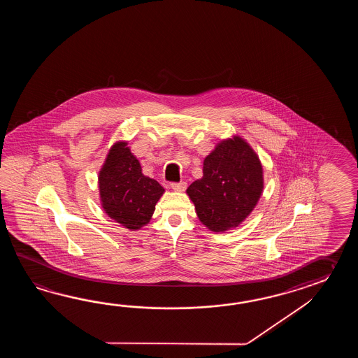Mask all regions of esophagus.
Segmentation results:
<instances>
[{
	"label": "esophagus",
	"mask_w": 358,
	"mask_h": 358,
	"mask_svg": "<svg viewBox=\"0 0 358 358\" xmlns=\"http://www.w3.org/2000/svg\"><path fill=\"white\" fill-rule=\"evenodd\" d=\"M170 187H171V189L176 190V192H182V190H185V188H187V182H171Z\"/></svg>",
	"instance_id": "34e87169"
}]
</instances>
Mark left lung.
Here are the masks:
<instances>
[{
  "label": "left lung",
  "instance_id": "left-lung-1",
  "mask_svg": "<svg viewBox=\"0 0 358 358\" xmlns=\"http://www.w3.org/2000/svg\"><path fill=\"white\" fill-rule=\"evenodd\" d=\"M264 190L259 156L243 138L221 141L203 161V176L187 193L199 221L213 231L236 228L253 211Z\"/></svg>",
  "mask_w": 358,
  "mask_h": 358
}]
</instances>
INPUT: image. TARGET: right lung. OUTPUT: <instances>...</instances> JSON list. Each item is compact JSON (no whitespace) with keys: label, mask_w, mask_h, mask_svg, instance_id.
I'll return each mask as SVG.
<instances>
[{"label":"right lung","mask_w":358,"mask_h":358,"mask_svg":"<svg viewBox=\"0 0 358 358\" xmlns=\"http://www.w3.org/2000/svg\"><path fill=\"white\" fill-rule=\"evenodd\" d=\"M127 142H116L99 174V198L105 213L129 230L143 228L165 189L142 174Z\"/></svg>","instance_id":"add662e5"}]
</instances>
